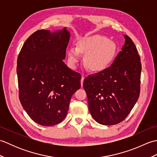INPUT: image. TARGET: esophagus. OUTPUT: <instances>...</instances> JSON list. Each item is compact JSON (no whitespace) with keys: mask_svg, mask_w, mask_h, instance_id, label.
<instances>
[{"mask_svg":"<svg viewBox=\"0 0 157 157\" xmlns=\"http://www.w3.org/2000/svg\"><path fill=\"white\" fill-rule=\"evenodd\" d=\"M84 75H82V79H81V86H83V82H84Z\"/></svg>","mask_w":157,"mask_h":157,"instance_id":"34e87169","label":"esophagus"}]
</instances>
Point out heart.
Returning a JSON list of instances; mask_svg holds the SVG:
<instances>
[{
    "label": "heart",
    "instance_id": "obj_1",
    "mask_svg": "<svg viewBox=\"0 0 157 157\" xmlns=\"http://www.w3.org/2000/svg\"><path fill=\"white\" fill-rule=\"evenodd\" d=\"M117 45L105 36L95 34L79 40L78 46H71L67 51L69 62L75 65L85 55V65L92 71H101L111 64L117 52Z\"/></svg>",
    "mask_w": 157,
    "mask_h": 157
}]
</instances>
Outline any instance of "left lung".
Returning a JSON list of instances; mask_svg holds the SVG:
<instances>
[{
    "label": "left lung",
    "mask_w": 157,
    "mask_h": 157,
    "mask_svg": "<svg viewBox=\"0 0 157 157\" xmlns=\"http://www.w3.org/2000/svg\"><path fill=\"white\" fill-rule=\"evenodd\" d=\"M125 44L109 67L84 79L92 117L100 124L123 121L137 102L140 92V57L132 40L124 35Z\"/></svg>",
    "instance_id": "left-lung-1"
}]
</instances>
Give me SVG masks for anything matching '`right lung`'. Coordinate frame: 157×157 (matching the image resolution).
Listing matches in <instances>:
<instances>
[{
    "label": "right lung",
    "instance_id": "obj_1",
    "mask_svg": "<svg viewBox=\"0 0 157 157\" xmlns=\"http://www.w3.org/2000/svg\"><path fill=\"white\" fill-rule=\"evenodd\" d=\"M69 38L66 28L55 32L38 30L26 40L17 57L19 101L40 125L61 123L72 95L80 88L81 75L63 62Z\"/></svg>",
    "mask_w": 157,
    "mask_h": 157
}]
</instances>
